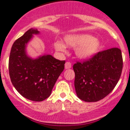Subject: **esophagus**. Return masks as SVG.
I'll list each match as a JSON object with an SVG mask.
<instances>
[{"label":"esophagus","instance_id":"34e87169","mask_svg":"<svg viewBox=\"0 0 130 130\" xmlns=\"http://www.w3.org/2000/svg\"><path fill=\"white\" fill-rule=\"evenodd\" d=\"M64 67H65V69H70L72 68V64L69 62H67L65 63V65H64Z\"/></svg>","mask_w":130,"mask_h":130}]
</instances>
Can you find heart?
Here are the masks:
<instances>
[{"instance_id":"b5f03b06","label":"heart","mask_w":130,"mask_h":130,"mask_svg":"<svg viewBox=\"0 0 130 130\" xmlns=\"http://www.w3.org/2000/svg\"><path fill=\"white\" fill-rule=\"evenodd\" d=\"M64 43L56 42L54 43L55 50L62 54L67 52L66 46L76 47L75 55L80 59H88L93 57L101 47V42L91 35L86 34H70L64 37Z\"/></svg>"}]
</instances>
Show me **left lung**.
Instances as JSON below:
<instances>
[{
	"label": "left lung",
	"instance_id": "left-lung-1",
	"mask_svg": "<svg viewBox=\"0 0 130 130\" xmlns=\"http://www.w3.org/2000/svg\"><path fill=\"white\" fill-rule=\"evenodd\" d=\"M122 66V53L119 48L99 52L87 61L77 62L73 68L77 97L87 102L104 98L119 82Z\"/></svg>",
	"mask_w": 130,
	"mask_h": 130
}]
</instances>
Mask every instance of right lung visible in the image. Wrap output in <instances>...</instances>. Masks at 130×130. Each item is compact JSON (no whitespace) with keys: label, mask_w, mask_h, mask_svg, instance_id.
I'll return each mask as SVG.
<instances>
[{"label":"right lung","mask_w":130,"mask_h":130,"mask_svg":"<svg viewBox=\"0 0 130 130\" xmlns=\"http://www.w3.org/2000/svg\"><path fill=\"white\" fill-rule=\"evenodd\" d=\"M40 34L30 28L15 40L9 58V73L12 85L22 96L34 102H42L51 95L55 83L64 69L65 60H59L45 54L32 58L26 47Z\"/></svg>","instance_id":"right-lung-1"}]
</instances>
